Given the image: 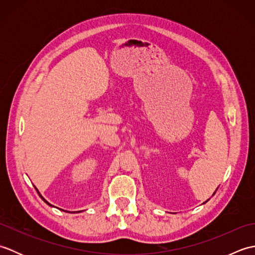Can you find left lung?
Masks as SVG:
<instances>
[{
  "label": "left lung",
  "instance_id": "8db88e82",
  "mask_svg": "<svg viewBox=\"0 0 255 255\" xmlns=\"http://www.w3.org/2000/svg\"><path fill=\"white\" fill-rule=\"evenodd\" d=\"M217 189H218V188H217ZM217 189H216V191H217ZM215 193H216V192H215ZM215 193H214V195H215ZM205 203H206V202H205Z\"/></svg>",
  "mask_w": 255,
  "mask_h": 255
}]
</instances>
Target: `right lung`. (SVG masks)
Here are the masks:
<instances>
[{
  "label": "right lung",
  "instance_id": "right-lung-1",
  "mask_svg": "<svg viewBox=\"0 0 255 255\" xmlns=\"http://www.w3.org/2000/svg\"><path fill=\"white\" fill-rule=\"evenodd\" d=\"M35 188H36V187H35ZM36 191H37V193H38V195H39V196H40V197H41V199H42V200H44V202H45V203H46V204H48V205H49V206H52V205H51V204H50V203H48V202H47V200H46V199H45V198H44V197H42V196H41V194H40V193H39V192H38V189H37V188H36ZM78 213H80V211H78Z\"/></svg>",
  "mask_w": 255,
  "mask_h": 255
}]
</instances>
